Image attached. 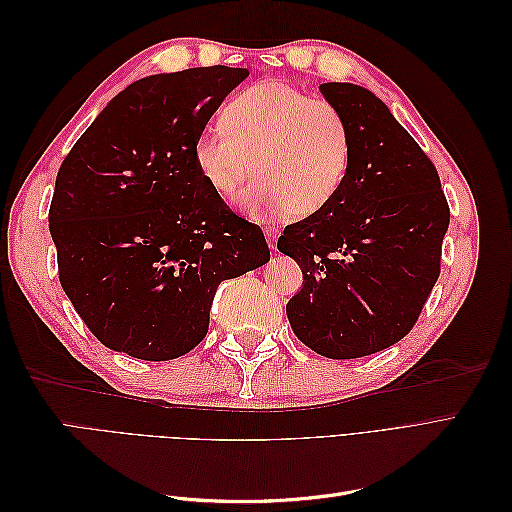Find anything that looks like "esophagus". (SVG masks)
Instances as JSON below:
<instances>
[{
    "label": "esophagus",
    "instance_id": "1",
    "mask_svg": "<svg viewBox=\"0 0 512 512\" xmlns=\"http://www.w3.org/2000/svg\"><path fill=\"white\" fill-rule=\"evenodd\" d=\"M265 237H267V241H269L271 250H275V247H277V237H280V230H277L275 226H267V228H265Z\"/></svg>",
    "mask_w": 512,
    "mask_h": 512
}]
</instances>
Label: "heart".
Instances as JSON below:
<instances>
[{"mask_svg": "<svg viewBox=\"0 0 512 512\" xmlns=\"http://www.w3.org/2000/svg\"><path fill=\"white\" fill-rule=\"evenodd\" d=\"M350 158L346 117L282 81L243 89L194 143L198 173L222 198L235 196L254 162L241 205L256 218L284 211L305 218L324 209L342 190Z\"/></svg>", "mask_w": 512, "mask_h": 512, "instance_id": "1", "label": "heart"}]
</instances>
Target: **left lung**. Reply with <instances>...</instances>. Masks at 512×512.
Masks as SVG:
<instances>
[{"instance_id":"obj_1","label":"left lung","mask_w":512,"mask_h":512,"mask_svg":"<svg viewBox=\"0 0 512 512\" xmlns=\"http://www.w3.org/2000/svg\"><path fill=\"white\" fill-rule=\"evenodd\" d=\"M320 94L346 117L352 158L331 203L277 239L303 271L286 314L307 348L359 359L414 327L451 213L436 166L378 96L354 83H324Z\"/></svg>"}]
</instances>
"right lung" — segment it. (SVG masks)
I'll use <instances>...</instances> for the list:
<instances>
[{"label": "right lung", "mask_w": 512, "mask_h": 512, "mask_svg": "<svg viewBox=\"0 0 512 512\" xmlns=\"http://www.w3.org/2000/svg\"><path fill=\"white\" fill-rule=\"evenodd\" d=\"M245 68L151 74L104 106L61 164L49 230L59 282L100 342L170 361L209 331L215 290L269 262L194 162V143Z\"/></svg>", "instance_id": "right-lung-1"}]
</instances>
